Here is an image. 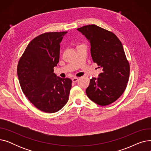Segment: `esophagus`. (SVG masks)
Here are the masks:
<instances>
[{"instance_id": "esophagus-1", "label": "esophagus", "mask_w": 151, "mask_h": 151, "mask_svg": "<svg viewBox=\"0 0 151 151\" xmlns=\"http://www.w3.org/2000/svg\"><path fill=\"white\" fill-rule=\"evenodd\" d=\"M78 81V78H76V77H75L72 79V81L74 82V83H76Z\"/></svg>"}]
</instances>
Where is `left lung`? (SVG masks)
Listing matches in <instances>:
<instances>
[{"mask_svg":"<svg viewBox=\"0 0 151 151\" xmlns=\"http://www.w3.org/2000/svg\"><path fill=\"white\" fill-rule=\"evenodd\" d=\"M91 43L93 62L102 68L99 78H92L86 92L99 105L111 104L125 91L129 81L130 65L122 43L110 31L95 24L77 29Z\"/></svg>","mask_w":151,"mask_h":151,"instance_id":"1","label":"left lung"}]
</instances>
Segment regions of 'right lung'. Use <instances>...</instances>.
Segmentation results:
<instances>
[{
    "instance_id": "add662e5",
    "label": "right lung",
    "mask_w": 151,
    "mask_h": 151,
    "mask_svg": "<svg viewBox=\"0 0 151 151\" xmlns=\"http://www.w3.org/2000/svg\"><path fill=\"white\" fill-rule=\"evenodd\" d=\"M67 32L40 35L27 45L20 58L17 73L22 91L37 108L58 111L68 100L71 81L57 77L54 67L59 61L60 43Z\"/></svg>"
}]
</instances>
